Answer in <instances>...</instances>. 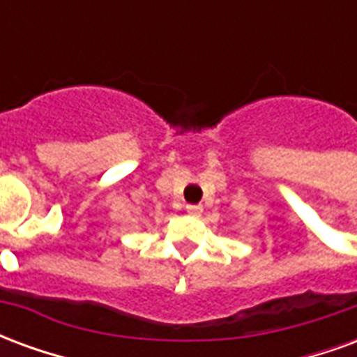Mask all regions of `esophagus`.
<instances>
[{
	"label": "esophagus",
	"mask_w": 357,
	"mask_h": 357,
	"mask_svg": "<svg viewBox=\"0 0 357 357\" xmlns=\"http://www.w3.org/2000/svg\"><path fill=\"white\" fill-rule=\"evenodd\" d=\"M185 210L191 214V216H201L202 214V206L201 204H187Z\"/></svg>",
	"instance_id": "1"
}]
</instances>
